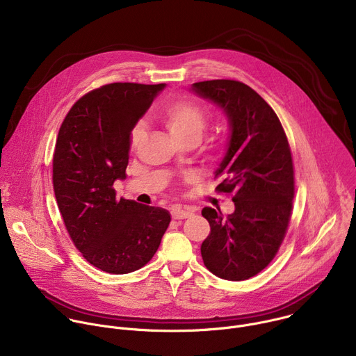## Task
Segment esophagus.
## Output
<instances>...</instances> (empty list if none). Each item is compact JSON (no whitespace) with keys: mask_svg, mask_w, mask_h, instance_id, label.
<instances>
[{"mask_svg":"<svg viewBox=\"0 0 356 356\" xmlns=\"http://www.w3.org/2000/svg\"><path fill=\"white\" fill-rule=\"evenodd\" d=\"M193 213H194V210L190 209V207H183V209L176 207V209L172 210V217L175 220H184V218H188Z\"/></svg>","mask_w":356,"mask_h":356,"instance_id":"1","label":"esophagus"}]
</instances>
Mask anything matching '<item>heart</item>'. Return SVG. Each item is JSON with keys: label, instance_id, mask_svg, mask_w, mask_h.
<instances>
[{"label": "heart", "instance_id": "obj_1", "mask_svg": "<svg viewBox=\"0 0 356 356\" xmlns=\"http://www.w3.org/2000/svg\"><path fill=\"white\" fill-rule=\"evenodd\" d=\"M209 111L194 101L176 99L166 104L159 118L169 129V132L180 142L188 138H201L202 131L206 129L209 122ZM145 136V128L142 124H136L131 132V147L135 149Z\"/></svg>", "mask_w": 356, "mask_h": 356}]
</instances>
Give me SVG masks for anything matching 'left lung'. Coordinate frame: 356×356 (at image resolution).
Segmentation results:
<instances>
[{
  "instance_id": "8db88e82",
  "label": "left lung",
  "mask_w": 356,
  "mask_h": 356,
  "mask_svg": "<svg viewBox=\"0 0 356 356\" xmlns=\"http://www.w3.org/2000/svg\"><path fill=\"white\" fill-rule=\"evenodd\" d=\"M190 91L214 103L227 117L229 136L216 170L218 191L232 193L235 210L201 211L210 235L201 257L216 276L239 282L264 270L284 238L294 197L293 161L283 127L266 101L235 80L194 83Z\"/></svg>"
}]
</instances>
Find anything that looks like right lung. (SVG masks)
<instances>
[{
	"label": "right lung",
	"mask_w": 356,
	"mask_h": 356,
	"mask_svg": "<svg viewBox=\"0 0 356 356\" xmlns=\"http://www.w3.org/2000/svg\"><path fill=\"white\" fill-rule=\"evenodd\" d=\"M166 84L113 83L83 95L66 115L54 155V188L66 229L92 266L125 275L155 255L170 214L117 198L131 132Z\"/></svg>",
	"instance_id": "1"
}]
</instances>
